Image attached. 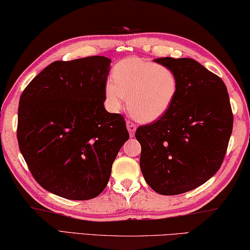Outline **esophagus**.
<instances>
[{"instance_id": "1", "label": "esophagus", "mask_w": 250, "mask_h": 250, "mask_svg": "<svg viewBox=\"0 0 250 250\" xmlns=\"http://www.w3.org/2000/svg\"><path fill=\"white\" fill-rule=\"evenodd\" d=\"M126 126H127V129H128V132H129L130 137L134 136V135H135V131H136V128H137L136 124H135L132 121L127 120V121H126Z\"/></svg>"}]
</instances>
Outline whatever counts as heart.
Returning a JSON list of instances; mask_svg holds the SVG:
<instances>
[{
	"mask_svg": "<svg viewBox=\"0 0 250 250\" xmlns=\"http://www.w3.org/2000/svg\"><path fill=\"white\" fill-rule=\"evenodd\" d=\"M178 79L165 65L138 57L116 63L104 86L105 104L119 111L128 98V110L136 120L153 122L162 118L178 93Z\"/></svg>",
	"mask_w": 250,
	"mask_h": 250,
	"instance_id": "obj_1",
	"label": "heart"
}]
</instances>
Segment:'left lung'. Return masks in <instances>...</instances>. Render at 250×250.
<instances>
[{
	"label": "left lung",
	"instance_id": "left-lung-1",
	"mask_svg": "<svg viewBox=\"0 0 250 250\" xmlns=\"http://www.w3.org/2000/svg\"><path fill=\"white\" fill-rule=\"evenodd\" d=\"M174 71L178 93L166 113L139 126L140 168L152 189L177 195L202 186L221 167L233 128L226 84L191 58L155 59Z\"/></svg>",
	"mask_w": 250,
	"mask_h": 250
}]
</instances>
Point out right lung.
<instances>
[{"label": "right lung", "mask_w": 250, "mask_h": 250, "mask_svg": "<svg viewBox=\"0 0 250 250\" xmlns=\"http://www.w3.org/2000/svg\"><path fill=\"white\" fill-rule=\"evenodd\" d=\"M110 63L104 56L55 61L20 96V152L39 185L68 200L98 196L129 138L123 115L104 105Z\"/></svg>", "instance_id": "right-lung-1"}]
</instances>
